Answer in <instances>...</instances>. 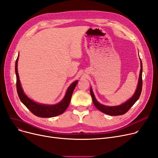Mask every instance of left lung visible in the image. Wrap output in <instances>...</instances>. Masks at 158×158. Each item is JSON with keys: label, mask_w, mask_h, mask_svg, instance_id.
I'll return each mask as SVG.
<instances>
[{"label": "left lung", "mask_w": 158, "mask_h": 158, "mask_svg": "<svg viewBox=\"0 0 158 158\" xmlns=\"http://www.w3.org/2000/svg\"><path fill=\"white\" fill-rule=\"evenodd\" d=\"M140 59V58H139ZM140 65H141V69L139 72V79L136 89L134 95L132 96L129 99L125 102L124 103L119 105V106H105L103 104H101L99 103L94 95V94L93 92V90L92 88H90V94L92 98L93 102L95 105V106L97 108L101 111V112L108 114L111 116H118V115H122L125 114L131 107L135 104V103L138 100V98L142 93V62L141 61L140 59Z\"/></svg>", "instance_id": "obj_1"}]
</instances>
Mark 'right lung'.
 Instances as JSON below:
<instances>
[{"label": "right lung", "mask_w": 158, "mask_h": 158, "mask_svg": "<svg viewBox=\"0 0 158 158\" xmlns=\"http://www.w3.org/2000/svg\"><path fill=\"white\" fill-rule=\"evenodd\" d=\"M19 56V54L16 60L15 73L16 76V89H17V93L21 102L27 107L31 113L39 117L51 118L63 113L69 106L72 93L77 84L78 81H74L69 86L67 90H66L64 97L59 103L52 105L37 103L29 98L24 93L22 88L17 69Z\"/></svg>", "instance_id": "obj_1"}]
</instances>
